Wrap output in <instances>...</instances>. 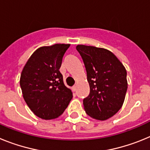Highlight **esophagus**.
Returning a JSON list of instances; mask_svg holds the SVG:
<instances>
[{
	"label": "esophagus",
	"instance_id": "obj_1",
	"mask_svg": "<svg viewBox=\"0 0 150 150\" xmlns=\"http://www.w3.org/2000/svg\"><path fill=\"white\" fill-rule=\"evenodd\" d=\"M76 86H74L72 88V91H76Z\"/></svg>",
	"mask_w": 150,
	"mask_h": 150
}]
</instances>
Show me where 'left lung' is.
Segmentation results:
<instances>
[{"mask_svg": "<svg viewBox=\"0 0 150 150\" xmlns=\"http://www.w3.org/2000/svg\"><path fill=\"white\" fill-rule=\"evenodd\" d=\"M87 73L90 93L83 100L86 112L91 118L107 120L122 107L128 88L127 71L110 50L77 45Z\"/></svg>", "mask_w": 150, "mask_h": 150, "instance_id": "obj_1", "label": "left lung"}]
</instances>
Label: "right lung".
Segmentation results:
<instances>
[{"mask_svg": "<svg viewBox=\"0 0 150 150\" xmlns=\"http://www.w3.org/2000/svg\"><path fill=\"white\" fill-rule=\"evenodd\" d=\"M71 44L41 46L30 55L21 73L24 100L37 116L46 120L58 118L73 98L59 71L62 58Z\"/></svg>", "mask_w": 150, "mask_h": 150, "instance_id": "1", "label": "right lung"}]
</instances>
